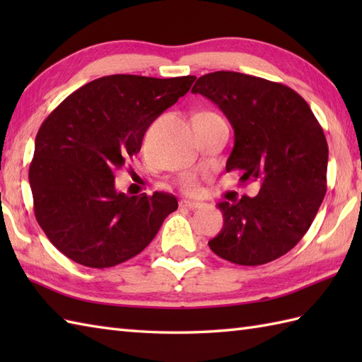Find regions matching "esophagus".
I'll list each match as a JSON object with an SVG mask.
<instances>
[{
  "label": "esophagus",
  "mask_w": 362,
  "mask_h": 362,
  "mask_svg": "<svg viewBox=\"0 0 362 362\" xmlns=\"http://www.w3.org/2000/svg\"><path fill=\"white\" fill-rule=\"evenodd\" d=\"M204 204L202 202H196V201H188V199H182L180 201V206L183 209H189V210H196V209H201Z\"/></svg>",
  "instance_id": "esophagus-1"
}]
</instances>
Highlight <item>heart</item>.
Segmentation results:
<instances>
[{"label": "heart", "instance_id": "b5f03b06", "mask_svg": "<svg viewBox=\"0 0 362 362\" xmlns=\"http://www.w3.org/2000/svg\"><path fill=\"white\" fill-rule=\"evenodd\" d=\"M180 188L187 193H197L199 191V182L196 179V175L193 174H187L182 177L180 180Z\"/></svg>", "mask_w": 362, "mask_h": 362}]
</instances>
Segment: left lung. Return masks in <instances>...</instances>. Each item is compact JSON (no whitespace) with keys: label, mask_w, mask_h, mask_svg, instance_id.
I'll return each instance as SVG.
<instances>
[{"label":"left lung","mask_w":362,"mask_h":362,"mask_svg":"<svg viewBox=\"0 0 362 362\" xmlns=\"http://www.w3.org/2000/svg\"><path fill=\"white\" fill-rule=\"evenodd\" d=\"M193 93L216 104L235 130L226 169L258 182L257 196L218 204L224 227L209 241L218 257L259 266L288 253L308 232L327 193L328 144L297 91L235 71L201 76Z\"/></svg>","instance_id":"8db88e82"}]
</instances>
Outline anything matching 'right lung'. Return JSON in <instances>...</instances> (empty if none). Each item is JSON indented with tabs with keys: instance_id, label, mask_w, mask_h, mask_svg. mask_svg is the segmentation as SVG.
<instances>
[{
	"instance_id": "1",
	"label": "right lung",
	"mask_w": 362,
	"mask_h": 362,
	"mask_svg": "<svg viewBox=\"0 0 362 362\" xmlns=\"http://www.w3.org/2000/svg\"><path fill=\"white\" fill-rule=\"evenodd\" d=\"M194 81L104 76L76 90L43 121L29 183L38 226L65 257L95 269L124 263L148 247L177 210L169 193H119L115 173L140 152L153 119Z\"/></svg>"
}]
</instances>
